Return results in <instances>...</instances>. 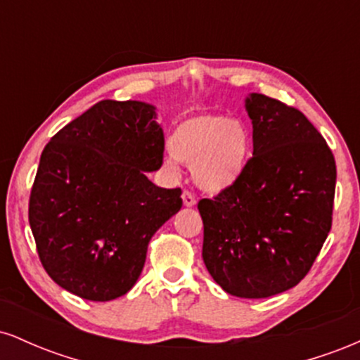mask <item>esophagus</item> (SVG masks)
Listing matches in <instances>:
<instances>
[{
	"instance_id": "34e87169",
	"label": "esophagus",
	"mask_w": 360,
	"mask_h": 360,
	"mask_svg": "<svg viewBox=\"0 0 360 360\" xmlns=\"http://www.w3.org/2000/svg\"><path fill=\"white\" fill-rule=\"evenodd\" d=\"M183 203L184 206H194L196 205V196L189 191V189H184L183 191Z\"/></svg>"
}]
</instances>
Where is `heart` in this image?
Masks as SVG:
<instances>
[{
  "mask_svg": "<svg viewBox=\"0 0 360 360\" xmlns=\"http://www.w3.org/2000/svg\"><path fill=\"white\" fill-rule=\"evenodd\" d=\"M177 162L191 167L196 184L206 193H221L237 184L254 152L250 128L220 113L183 120L169 139Z\"/></svg>",
  "mask_w": 360,
  "mask_h": 360,
  "instance_id": "b5f03b06",
  "label": "heart"
}]
</instances>
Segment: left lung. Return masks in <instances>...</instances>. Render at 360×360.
I'll return each instance as SVG.
<instances>
[{
	"instance_id": "obj_1",
	"label": "left lung",
	"mask_w": 360,
	"mask_h": 360,
	"mask_svg": "<svg viewBox=\"0 0 360 360\" xmlns=\"http://www.w3.org/2000/svg\"><path fill=\"white\" fill-rule=\"evenodd\" d=\"M254 152L237 184L198 203L203 260L223 291L269 298L311 269L332 229L337 169L300 110L266 94L245 100Z\"/></svg>"
}]
</instances>
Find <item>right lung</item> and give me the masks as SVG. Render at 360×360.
Returning a JSON list of instances; mask_svg holds the SVG:
<instances>
[{
    "mask_svg": "<svg viewBox=\"0 0 360 360\" xmlns=\"http://www.w3.org/2000/svg\"><path fill=\"white\" fill-rule=\"evenodd\" d=\"M155 108L103 100L57 131L44 148L28 221L45 272L89 301L120 298L143 269L147 247L183 206L146 172L162 166Z\"/></svg>",
    "mask_w": 360,
    "mask_h": 360,
    "instance_id": "add662e5",
    "label": "right lung"
}]
</instances>
